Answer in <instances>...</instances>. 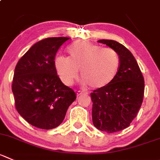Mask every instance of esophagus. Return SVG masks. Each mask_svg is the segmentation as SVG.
Wrapping results in <instances>:
<instances>
[{"label":"esophagus","instance_id":"1","mask_svg":"<svg viewBox=\"0 0 160 160\" xmlns=\"http://www.w3.org/2000/svg\"><path fill=\"white\" fill-rule=\"evenodd\" d=\"M82 94H86V92H82V91H80V90H78V92H77V96H78V97H79V96L82 95Z\"/></svg>","mask_w":160,"mask_h":160}]
</instances>
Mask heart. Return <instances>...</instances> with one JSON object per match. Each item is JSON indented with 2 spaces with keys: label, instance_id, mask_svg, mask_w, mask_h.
Returning a JSON list of instances; mask_svg holds the SVG:
<instances>
[{
  "label": "heart",
  "instance_id": "b5f03b06",
  "mask_svg": "<svg viewBox=\"0 0 160 160\" xmlns=\"http://www.w3.org/2000/svg\"><path fill=\"white\" fill-rule=\"evenodd\" d=\"M68 52L69 58L57 56L54 61L60 80L68 86L77 80L80 70L85 84L102 89L114 81L119 70V55L112 48L79 40L68 48Z\"/></svg>",
  "mask_w": 160,
  "mask_h": 160
}]
</instances>
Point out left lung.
Listing matches in <instances>:
<instances>
[{
    "label": "left lung",
    "mask_w": 160,
    "mask_h": 160,
    "mask_svg": "<svg viewBox=\"0 0 160 160\" xmlns=\"http://www.w3.org/2000/svg\"><path fill=\"white\" fill-rule=\"evenodd\" d=\"M115 49L120 57V67L114 81L108 86L91 92L92 118L101 131L115 133L130 126L142 104L144 80L132 53L113 40H100Z\"/></svg>",
    "instance_id": "left-lung-1"
}]
</instances>
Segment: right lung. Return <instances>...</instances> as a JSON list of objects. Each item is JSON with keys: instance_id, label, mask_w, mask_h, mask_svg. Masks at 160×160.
<instances>
[{"instance_id": "add662e5", "label": "right lung", "mask_w": 160, "mask_h": 160, "mask_svg": "<svg viewBox=\"0 0 160 160\" xmlns=\"http://www.w3.org/2000/svg\"><path fill=\"white\" fill-rule=\"evenodd\" d=\"M70 38H48L33 45L18 61L12 89L15 106L28 123L43 130L62 123L76 99L61 82L55 68L56 52Z\"/></svg>"}]
</instances>
